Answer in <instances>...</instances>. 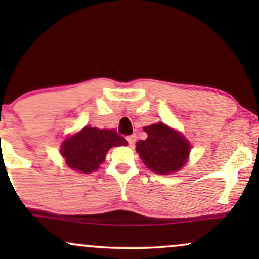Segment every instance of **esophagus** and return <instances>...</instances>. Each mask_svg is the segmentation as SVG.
Returning <instances> with one entry per match:
<instances>
[{"mask_svg": "<svg viewBox=\"0 0 259 259\" xmlns=\"http://www.w3.org/2000/svg\"><path fill=\"white\" fill-rule=\"evenodd\" d=\"M126 140H127V142H129L130 146H134V145H135V142H136V135H129L126 138Z\"/></svg>", "mask_w": 259, "mask_h": 259, "instance_id": "esophagus-1", "label": "esophagus"}]
</instances>
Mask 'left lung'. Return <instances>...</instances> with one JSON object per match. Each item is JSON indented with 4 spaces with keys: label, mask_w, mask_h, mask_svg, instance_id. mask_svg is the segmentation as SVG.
I'll list each match as a JSON object with an SVG mask.
<instances>
[{
    "label": "left lung",
    "mask_w": 259,
    "mask_h": 259,
    "mask_svg": "<svg viewBox=\"0 0 259 259\" xmlns=\"http://www.w3.org/2000/svg\"><path fill=\"white\" fill-rule=\"evenodd\" d=\"M144 130L148 136L136 142V151L148 169L158 174H170L185 164L190 145L180 133L163 123L152 124Z\"/></svg>",
    "instance_id": "1"
}]
</instances>
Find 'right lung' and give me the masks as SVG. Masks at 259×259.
Segmentation results:
<instances>
[{"label":"right lung","instance_id":"obj_1","mask_svg":"<svg viewBox=\"0 0 259 259\" xmlns=\"http://www.w3.org/2000/svg\"><path fill=\"white\" fill-rule=\"evenodd\" d=\"M126 144L117 130L85 126L80 133L64 140L61 152L68 167L88 174L100 167L109 148Z\"/></svg>","mask_w":259,"mask_h":259}]
</instances>
